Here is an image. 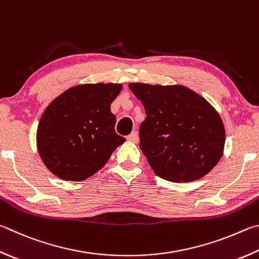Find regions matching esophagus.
<instances>
[{
  "label": "esophagus",
  "instance_id": "esophagus-1",
  "mask_svg": "<svg viewBox=\"0 0 259 259\" xmlns=\"http://www.w3.org/2000/svg\"><path fill=\"white\" fill-rule=\"evenodd\" d=\"M126 139L129 140V142H133V143H138V134L136 133V131H133L129 136H126Z\"/></svg>",
  "mask_w": 259,
  "mask_h": 259
}]
</instances>
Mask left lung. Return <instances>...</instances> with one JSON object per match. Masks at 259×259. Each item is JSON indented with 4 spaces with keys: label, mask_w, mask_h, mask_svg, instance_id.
I'll use <instances>...</instances> for the list:
<instances>
[{
    "label": "left lung",
    "mask_w": 259,
    "mask_h": 259,
    "mask_svg": "<svg viewBox=\"0 0 259 259\" xmlns=\"http://www.w3.org/2000/svg\"><path fill=\"white\" fill-rule=\"evenodd\" d=\"M129 88L145 107L139 147L155 175L172 182L207 175L225 143L223 122L214 107L183 86L131 82Z\"/></svg>",
    "instance_id": "obj_1"
}]
</instances>
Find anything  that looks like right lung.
Masks as SVG:
<instances>
[{
	"label": "right lung",
	"instance_id": "right-lung-1",
	"mask_svg": "<svg viewBox=\"0 0 259 259\" xmlns=\"http://www.w3.org/2000/svg\"><path fill=\"white\" fill-rule=\"evenodd\" d=\"M120 83L69 88L46 107L37 129V149L46 167L62 180L81 181L101 170L125 142L115 133L111 103Z\"/></svg>",
	"mask_w": 259,
	"mask_h": 259
}]
</instances>
